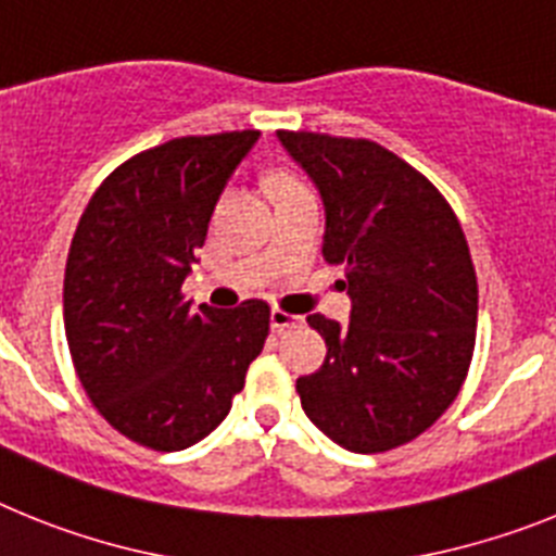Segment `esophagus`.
I'll use <instances>...</instances> for the list:
<instances>
[{
  "label": "esophagus",
  "instance_id": "34e87169",
  "mask_svg": "<svg viewBox=\"0 0 556 556\" xmlns=\"http://www.w3.org/2000/svg\"><path fill=\"white\" fill-rule=\"evenodd\" d=\"M299 321H302V318L293 316V313H288V311H282V307H274V311H271V327L277 332L288 330V327L299 325Z\"/></svg>",
  "mask_w": 556,
  "mask_h": 556
}]
</instances>
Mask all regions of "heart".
Returning <instances> with one entry per match:
<instances>
[{"mask_svg":"<svg viewBox=\"0 0 556 556\" xmlns=\"http://www.w3.org/2000/svg\"><path fill=\"white\" fill-rule=\"evenodd\" d=\"M271 187H274V195L282 198L288 195V192H296V190H307L302 181H299L296 176H288V173H279V176L271 178Z\"/></svg>","mask_w":556,"mask_h":556,"instance_id":"heart-1","label":"heart"}]
</instances>
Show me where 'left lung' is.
Returning <instances> with one entry per match:
<instances>
[{
    "mask_svg": "<svg viewBox=\"0 0 556 556\" xmlns=\"http://www.w3.org/2000/svg\"><path fill=\"white\" fill-rule=\"evenodd\" d=\"M321 192L325 260L344 265L350 325L321 313V369L296 380L316 428L352 453H383L425 433L470 369L479 282L445 195L371 139L277 131Z\"/></svg>",
    "mask_w": 556,
    "mask_h": 556,
    "instance_id": "8db88e82",
    "label": "left lung"
}]
</instances>
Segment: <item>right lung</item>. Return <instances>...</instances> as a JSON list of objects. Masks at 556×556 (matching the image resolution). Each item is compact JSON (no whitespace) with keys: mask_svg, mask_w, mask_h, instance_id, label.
I'll return each mask as SVG.
<instances>
[{"mask_svg":"<svg viewBox=\"0 0 556 556\" xmlns=\"http://www.w3.org/2000/svg\"><path fill=\"white\" fill-rule=\"evenodd\" d=\"M260 131L178 137L123 162L80 215L64 274L72 364L100 417L151 451L215 431L263 352L271 307L181 293L212 210Z\"/></svg>","mask_w":556,"mask_h":556,"instance_id":"obj_1","label":"right lung"}]
</instances>
